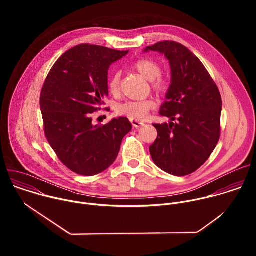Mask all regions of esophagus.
Returning a JSON list of instances; mask_svg holds the SVG:
<instances>
[{"label":"esophagus","instance_id":"esophagus-1","mask_svg":"<svg viewBox=\"0 0 256 256\" xmlns=\"http://www.w3.org/2000/svg\"><path fill=\"white\" fill-rule=\"evenodd\" d=\"M130 122H132V126L136 128H138L144 126V122H140V120H130Z\"/></svg>","mask_w":256,"mask_h":256}]
</instances>
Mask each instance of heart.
Instances as JSON below:
<instances>
[{
	"mask_svg": "<svg viewBox=\"0 0 256 256\" xmlns=\"http://www.w3.org/2000/svg\"><path fill=\"white\" fill-rule=\"evenodd\" d=\"M134 68L140 74L148 79L152 89L158 95H164L169 89V82L160 74L162 72L161 64L148 58H142L134 62ZM108 90L112 95H118L120 90V72H114L108 80ZM156 106L152 99L132 100L120 103L116 106V114L122 116H126L130 120H142L151 109Z\"/></svg>",
	"mask_w": 256,
	"mask_h": 256,
	"instance_id": "b5f03b06",
	"label": "heart"
}]
</instances>
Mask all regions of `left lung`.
<instances>
[{
	"mask_svg": "<svg viewBox=\"0 0 256 256\" xmlns=\"http://www.w3.org/2000/svg\"><path fill=\"white\" fill-rule=\"evenodd\" d=\"M164 54L171 66V85L160 109L169 124H153L158 132L150 147L163 171L186 176L210 158L220 140L222 98L202 62L188 48L163 40L144 52Z\"/></svg>",
	"mask_w": 256,
	"mask_h": 256,
	"instance_id": "left-lung-1",
	"label": "left lung"
}]
</instances>
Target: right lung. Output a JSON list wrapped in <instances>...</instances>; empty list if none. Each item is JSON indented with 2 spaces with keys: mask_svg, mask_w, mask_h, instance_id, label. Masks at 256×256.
Here are the masks:
<instances>
[{
  "mask_svg": "<svg viewBox=\"0 0 256 256\" xmlns=\"http://www.w3.org/2000/svg\"><path fill=\"white\" fill-rule=\"evenodd\" d=\"M128 52L79 44L54 62L44 83L40 109L46 138L60 162L77 174L93 176L106 170L132 130L126 118L104 126L92 122L108 95L109 66Z\"/></svg>",
  "mask_w": 256,
  "mask_h": 256,
  "instance_id": "1",
  "label": "right lung"
}]
</instances>
